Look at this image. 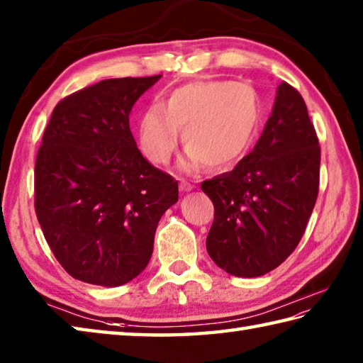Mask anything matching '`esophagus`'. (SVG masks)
<instances>
[{"instance_id":"1","label":"esophagus","mask_w":363,"mask_h":363,"mask_svg":"<svg viewBox=\"0 0 363 363\" xmlns=\"http://www.w3.org/2000/svg\"><path fill=\"white\" fill-rule=\"evenodd\" d=\"M194 184L190 181H186V179H181L179 181V189L182 190V192H190V190H194Z\"/></svg>"}]
</instances>
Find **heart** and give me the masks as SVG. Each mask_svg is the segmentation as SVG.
I'll list each match as a JSON object with an SVG mask.
<instances>
[{"mask_svg": "<svg viewBox=\"0 0 363 363\" xmlns=\"http://www.w3.org/2000/svg\"><path fill=\"white\" fill-rule=\"evenodd\" d=\"M262 123L259 94L249 84L214 79L184 84L169 91L162 106L144 111L140 147L149 162L168 163L179 144L187 149L184 168L206 163L223 168L241 160L252 146Z\"/></svg>", "mask_w": 363, "mask_h": 363, "instance_id": "obj_1", "label": "heart"}]
</instances>
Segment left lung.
<instances>
[{"label":"left lung","mask_w":363,"mask_h":363,"mask_svg":"<svg viewBox=\"0 0 363 363\" xmlns=\"http://www.w3.org/2000/svg\"><path fill=\"white\" fill-rule=\"evenodd\" d=\"M320 146L300 91L282 81L252 152L201 182L214 204L211 259L240 278L279 267L305 233L319 194Z\"/></svg>","instance_id":"left-lung-1"}]
</instances>
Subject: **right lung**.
<instances>
[{
    "instance_id": "obj_1",
    "label": "right lung",
    "mask_w": 363,
    "mask_h": 363,
    "mask_svg": "<svg viewBox=\"0 0 363 363\" xmlns=\"http://www.w3.org/2000/svg\"><path fill=\"white\" fill-rule=\"evenodd\" d=\"M160 79H106L52 111L35 164V211L44 238L72 278L116 287L147 267L177 181L144 159L130 111Z\"/></svg>"
}]
</instances>
